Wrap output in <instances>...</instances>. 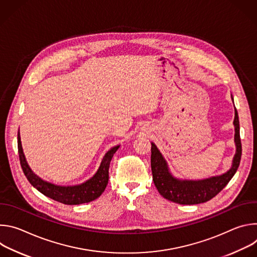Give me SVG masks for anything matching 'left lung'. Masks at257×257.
<instances>
[{"label": "left lung", "mask_w": 257, "mask_h": 257, "mask_svg": "<svg viewBox=\"0 0 257 257\" xmlns=\"http://www.w3.org/2000/svg\"><path fill=\"white\" fill-rule=\"evenodd\" d=\"M233 98V97H232ZM235 144L236 154L233 159L231 169L219 176L204 180H180L175 178L169 171L168 164L157 145L152 142V172L153 180L160 194L173 202L179 204H198L206 202L221 192L238 170L242 155L240 139V126L237 109L235 107Z\"/></svg>", "instance_id": "1"}]
</instances>
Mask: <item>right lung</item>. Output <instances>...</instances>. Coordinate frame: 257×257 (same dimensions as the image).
I'll list each match as a JSON object with an SVG mask.
<instances>
[{"mask_svg": "<svg viewBox=\"0 0 257 257\" xmlns=\"http://www.w3.org/2000/svg\"><path fill=\"white\" fill-rule=\"evenodd\" d=\"M17 138L20 165L30 184L44 195L68 205L87 203L98 198L102 194L108 182L109 163H111L114 154L120 148V145H117L109 150L104 155L97 172L89 180L82 183V184L74 186H59L44 181L31 171L23 154L19 132Z\"/></svg>", "mask_w": 257, "mask_h": 257, "instance_id": "right-lung-1", "label": "right lung"}]
</instances>
